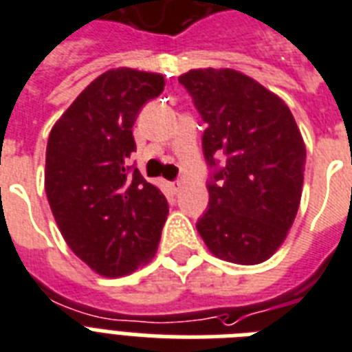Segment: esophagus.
Wrapping results in <instances>:
<instances>
[{
  "instance_id": "obj_1",
  "label": "esophagus",
  "mask_w": 352,
  "mask_h": 352,
  "mask_svg": "<svg viewBox=\"0 0 352 352\" xmlns=\"http://www.w3.org/2000/svg\"><path fill=\"white\" fill-rule=\"evenodd\" d=\"M170 189H173L174 192H178V190L182 189V182H179V179L178 182H173V184H170Z\"/></svg>"
}]
</instances>
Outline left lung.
Instances as JSON below:
<instances>
[{"instance_id": "obj_1", "label": "left lung", "mask_w": 352, "mask_h": 352, "mask_svg": "<svg viewBox=\"0 0 352 352\" xmlns=\"http://www.w3.org/2000/svg\"><path fill=\"white\" fill-rule=\"evenodd\" d=\"M178 81L207 123L201 142L214 168L209 207L196 223L199 236L221 260H269L287 238L302 198L305 143L294 116L282 98L234 69H192Z\"/></svg>"}]
</instances>
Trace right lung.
<instances>
[{"instance_id": "right-lung-1", "label": "right lung", "mask_w": 352, "mask_h": 352, "mask_svg": "<svg viewBox=\"0 0 352 352\" xmlns=\"http://www.w3.org/2000/svg\"><path fill=\"white\" fill-rule=\"evenodd\" d=\"M156 72L111 69L98 76L54 123L45 190L67 245L92 271L125 276L153 260L168 205L127 160L142 107L160 96Z\"/></svg>"}]
</instances>
